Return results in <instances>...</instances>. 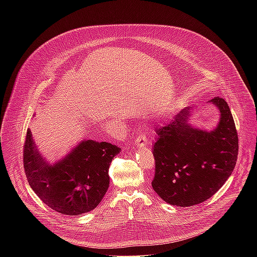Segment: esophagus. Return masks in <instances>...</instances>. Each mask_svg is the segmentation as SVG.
I'll return each mask as SVG.
<instances>
[{
    "label": "esophagus",
    "mask_w": 257,
    "mask_h": 257,
    "mask_svg": "<svg viewBox=\"0 0 257 257\" xmlns=\"http://www.w3.org/2000/svg\"><path fill=\"white\" fill-rule=\"evenodd\" d=\"M135 142H136V144H138L139 146H145V145L149 144V140H148V138H146V136H144V135H139V136H137Z\"/></svg>",
    "instance_id": "34e87169"
}]
</instances>
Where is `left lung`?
Segmentation results:
<instances>
[{
	"mask_svg": "<svg viewBox=\"0 0 257 257\" xmlns=\"http://www.w3.org/2000/svg\"><path fill=\"white\" fill-rule=\"evenodd\" d=\"M218 121L212 130L193 126L192 106L156 128L152 186L167 203L191 206L210 198L232 175L238 157V134L227 101L213 97Z\"/></svg>",
	"mask_w": 257,
	"mask_h": 257,
	"instance_id": "1",
	"label": "left lung"
}]
</instances>
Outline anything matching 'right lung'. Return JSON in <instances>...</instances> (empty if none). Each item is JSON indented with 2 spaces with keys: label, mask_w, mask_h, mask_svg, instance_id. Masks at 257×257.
Instances as JSON below:
<instances>
[{
  "label": "right lung",
  "mask_w": 257,
  "mask_h": 257,
  "mask_svg": "<svg viewBox=\"0 0 257 257\" xmlns=\"http://www.w3.org/2000/svg\"><path fill=\"white\" fill-rule=\"evenodd\" d=\"M121 149L108 142L82 139L65 157L50 163L30 129L24 144V170L31 189L59 213L77 215L94 209L108 185V168Z\"/></svg>",
  "instance_id": "obj_1"
}]
</instances>
